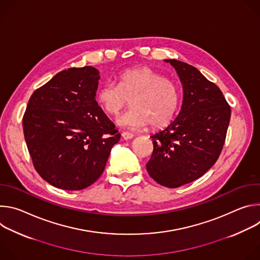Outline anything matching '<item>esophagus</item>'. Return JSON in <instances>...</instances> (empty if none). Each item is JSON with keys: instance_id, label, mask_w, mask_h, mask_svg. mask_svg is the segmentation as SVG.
Here are the masks:
<instances>
[{"instance_id": "obj_1", "label": "esophagus", "mask_w": 260, "mask_h": 260, "mask_svg": "<svg viewBox=\"0 0 260 260\" xmlns=\"http://www.w3.org/2000/svg\"><path fill=\"white\" fill-rule=\"evenodd\" d=\"M135 136L133 135V134H131V133H126V132H123L122 134H121V138L123 139V140H131V139H133Z\"/></svg>"}]
</instances>
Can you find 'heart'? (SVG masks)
<instances>
[{
    "mask_svg": "<svg viewBox=\"0 0 260 260\" xmlns=\"http://www.w3.org/2000/svg\"><path fill=\"white\" fill-rule=\"evenodd\" d=\"M131 99L132 108L116 118L120 126L139 129L150 123L153 127L166 125L174 116L179 102L176 85L148 67L123 71L113 81L104 83L96 100L106 113L115 115Z\"/></svg>",
    "mask_w": 260,
    "mask_h": 260,
    "instance_id": "heart-1",
    "label": "heart"
}]
</instances>
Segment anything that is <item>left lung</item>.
I'll use <instances>...</instances> for the list:
<instances>
[{
	"instance_id": "obj_1",
	"label": "left lung",
	"mask_w": 260,
	"mask_h": 260,
	"mask_svg": "<svg viewBox=\"0 0 260 260\" xmlns=\"http://www.w3.org/2000/svg\"><path fill=\"white\" fill-rule=\"evenodd\" d=\"M177 72L182 106L171 123L153 134L147 172L162 186L177 188L202 177L218 159L231 120V107L219 87L194 67L165 59Z\"/></svg>"
}]
</instances>
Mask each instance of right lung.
<instances>
[{"instance_id":"1","label":"right lung","mask_w":260,"mask_h":260,"mask_svg":"<svg viewBox=\"0 0 260 260\" xmlns=\"http://www.w3.org/2000/svg\"><path fill=\"white\" fill-rule=\"evenodd\" d=\"M100 72L63 70L31 94L23 115L34 167L52 186L84 189L103 174L120 134L95 101Z\"/></svg>"}]
</instances>
